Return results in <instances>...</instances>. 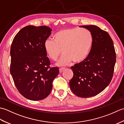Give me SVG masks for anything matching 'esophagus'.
Segmentation results:
<instances>
[{
	"mask_svg": "<svg viewBox=\"0 0 124 124\" xmlns=\"http://www.w3.org/2000/svg\"><path fill=\"white\" fill-rule=\"evenodd\" d=\"M64 70H65L64 68H60V69H59V71L60 73H62Z\"/></svg>",
	"mask_w": 124,
	"mask_h": 124,
	"instance_id": "obj_1",
	"label": "esophagus"
}]
</instances>
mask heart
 Here are the masks:
<instances>
[{
	"mask_svg": "<svg viewBox=\"0 0 124 124\" xmlns=\"http://www.w3.org/2000/svg\"><path fill=\"white\" fill-rule=\"evenodd\" d=\"M53 40L47 39L44 41L45 51L53 61L63 56L58 62L60 66H65L72 61L78 63L85 61L90 53L93 37L89 30L78 28H63L53 36Z\"/></svg>",
	"mask_w": 124,
	"mask_h": 124,
	"instance_id": "1",
	"label": "heart"
}]
</instances>
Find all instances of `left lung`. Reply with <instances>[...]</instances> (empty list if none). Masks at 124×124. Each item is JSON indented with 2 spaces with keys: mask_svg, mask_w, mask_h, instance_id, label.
I'll list each match as a JSON object with an SVG mask.
<instances>
[{
  "mask_svg": "<svg viewBox=\"0 0 124 124\" xmlns=\"http://www.w3.org/2000/svg\"><path fill=\"white\" fill-rule=\"evenodd\" d=\"M79 27L91 31L93 41L87 58L71 67L73 76L69 86L77 96L89 97L96 95L109 85L116 56L113 41L107 32L93 25Z\"/></svg>",
  "mask_w": 124,
  "mask_h": 124,
  "instance_id": "1",
  "label": "left lung"
}]
</instances>
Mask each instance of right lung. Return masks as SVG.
Instances as JSON below:
<instances>
[{
  "label": "right lung",
  "instance_id": "1",
  "mask_svg": "<svg viewBox=\"0 0 124 124\" xmlns=\"http://www.w3.org/2000/svg\"><path fill=\"white\" fill-rule=\"evenodd\" d=\"M52 29L46 26H26L13 39L10 47V72L20 94L38 101L51 93L52 83L59 75L58 67H50L44 41Z\"/></svg>",
  "mask_w": 124,
  "mask_h": 124
}]
</instances>
